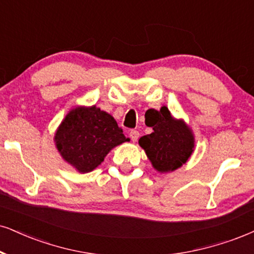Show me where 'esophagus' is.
<instances>
[{
    "mask_svg": "<svg viewBox=\"0 0 254 254\" xmlns=\"http://www.w3.org/2000/svg\"><path fill=\"white\" fill-rule=\"evenodd\" d=\"M139 132H137L136 129H132L129 132V136H130V139H132V141H136L137 139H139Z\"/></svg>",
    "mask_w": 254,
    "mask_h": 254,
    "instance_id": "obj_1",
    "label": "esophagus"
}]
</instances>
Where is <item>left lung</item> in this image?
<instances>
[{"mask_svg":"<svg viewBox=\"0 0 254 254\" xmlns=\"http://www.w3.org/2000/svg\"><path fill=\"white\" fill-rule=\"evenodd\" d=\"M155 121L153 133L140 137L139 145L145 149L153 167L159 172L174 171L189 160L194 148V137L183 121L172 117L164 106L154 111Z\"/></svg>","mask_w":254,"mask_h":254,"instance_id":"obj_1","label":"left lung"}]
</instances>
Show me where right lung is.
Wrapping results in <instances>:
<instances>
[{
  "mask_svg": "<svg viewBox=\"0 0 254 254\" xmlns=\"http://www.w3.org/2000/svg\"><path fill=\"white\" fill-rule=\"evenodd\" d=\"M128 140L114 118L95 106L70 111L55 134L62 158L81 173L98 167L113 147Z\"/></svg>",
  "mask_w": 254,
  "mask_h": 254,
  "instance_id": "add662e5",
  "label": "right lung"
}]
</instances>
